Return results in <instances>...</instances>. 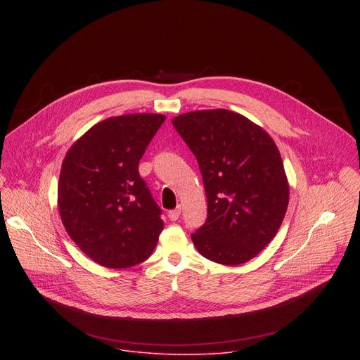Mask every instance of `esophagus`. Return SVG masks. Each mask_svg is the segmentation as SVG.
<instances>
[{
	"mask_svg": "<svg viewBox=\"0 0 360 360\" xmlns=\"http://www.w3.org/2000/svg\"><path fill=\"white\" fill-rule=\"evenodd\" d=\"M179 215H181V208H179V207L168 212V217H169V219H171V221H176V219L179 218Z\"/></svg>",
	"mask_w": 360,
	"mask_h": 360,
	"instance_id": "1",
	"label": "esophagus"
}]
</instances>
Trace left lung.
I'll return each mask as SVG.
<instances>
[{
    "mask_svg": "<svg viewBox=\"0 0 360 360\" xmlns=\"http://www.w3.org/2000/svg\"><path fill=\"white\" fill-rule=\"evenodd\" d=\"M172 124L193 152L207 192L208 218L191 235L195 248L221 265L250 261L275 238L289 202L276 143L228 110L186 112Z\"/></svg>",
    "mask_w": 360,
    "mask_h": 360,
    "instance_id": "8db88e82",
    "label": "left lung"
}]
</instances>
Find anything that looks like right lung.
<instances>
[{"label":"right lung","mask_w":360,"mask_h":360,"mask_svg":"<svg viewBox=\"0 0 360 360\" xmlns=\"http://www.w3.org/2000/svg\"><path fill=\"white\" fill-rule=\"evenodd\" d=\"M161 114H128L101 121L67 152L58 181L65 231L98 265L124 269L146 261L164 229L161 208L138 165Z\"/></svg>","instance_id":"1"}]
</instances>
